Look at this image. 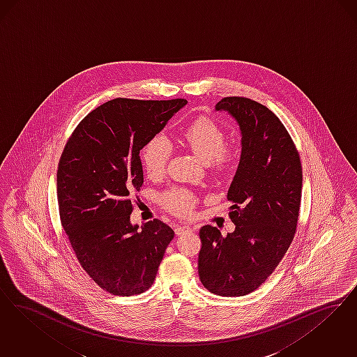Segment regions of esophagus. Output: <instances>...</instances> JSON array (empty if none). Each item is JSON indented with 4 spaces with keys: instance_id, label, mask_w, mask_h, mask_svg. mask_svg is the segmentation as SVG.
Masks as SVG:
<instances>
[{
    "instance_id": "esophagus-1",
    "label": "esophagus",
    "mask_w": 357,
    "mask_h": 357,
    "mask_svg": "<svg viewBox=\"0 0 357 357\" xmlns=\"http://www.w3.org/2000/svg\"><path fill=\"white\" fill-rule=\"evenodd\" d=\"M189 231H190V227H188V225H177V227L174 228V232H176L177 236H181V234L189 232Z\"/></svg>"
}]
</instances>
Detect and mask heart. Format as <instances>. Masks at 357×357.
I'll list each match as a JSON object with an SVG mask.
<instances>
[{"instance_id": "obj_1", "label": "heart", "mask_w": 357, "mask_h": 357, "mask_svg": "<svg viewBox=\"0 0 357 357\" xmlns=\"http://www.w3.org/2000/svg\"><path fill=\"white\" fill-rule=\"evenodd\" d=\"M224 129L211 119H199L188 125L181 133V142L212 171L224 173L236 162L237 153L231 145H225ZM169 142L161 136L151 139L141 152L144 169L151 178L165 174L171 158ZM164 208L178 216H189L196 204V197L184 189H172L161 197Z\"/></svg>"}]
</instances>
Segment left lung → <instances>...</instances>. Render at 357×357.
<instances>
[{
  "instance_id": "1",
  "label": "left lung",
  "mask_w": 357,
  "mask_h": 357,
  "mask_svg": "<svg viewBox=\"0 0 357 357\" xmlns=\"http://www.w3.org/2000/svg\"><path fill=\"white\" fill-rule=\"evenodd\" d=\"M216 110L228 112L241 130V157L227 196L236 228L222 236L216 227H202L199 276L209 292L237 297L257 289L289 248L303 171L294 141L272 110L245 97H224Z\"/></svg>"
}]
</instances>
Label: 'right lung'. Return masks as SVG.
<instances>
[{"label": "right lung", "instance_id": "1", "mask_svg": "<svg viewBox=\"0 0 357 357\" xmlns=\"http://www.w3.org/2000/svg\"><path fill=\"white\" fill-rule=\"evenodd\" d=\"M184 98H114L93 109L75 129L57 171L62 228L78 263L109 294L139 295L151 288L174 237L161 220L130 224L129 193L144 183L139 151Z\"/></svg>", "mask_w": 357, "mask_h": 357}]
</instances>
